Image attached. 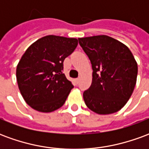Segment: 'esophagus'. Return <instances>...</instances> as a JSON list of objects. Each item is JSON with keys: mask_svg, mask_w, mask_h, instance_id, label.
Returning a JSON list of instances; mask_svg holds the SVG:
<instances>
[{"mask_svg": "<svg viewBox=\"0 0 149 149\" xmlns=\"http://www.w3.org/2000/svg\"><path fill=\"white\" fill-rule=\"evenodd\" d=\"M75 81H76V82H77V83H78V82H79V81H80V77L77 78V79H76Z\"/></svg>", "mask_w": 149, "mask_h": 149, "instance_id": "34e87169", "label": "esophagus"}]
</instances>
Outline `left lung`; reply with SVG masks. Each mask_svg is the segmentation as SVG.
<instances>
[{
  "instance_id": "obj_1",
  "label": "left lung",
  "mask_w": 149,
  "mask_h": 149,
  "mask_svg": "<svg viewBox=\"0 0 149 149\" xmlns=\"http://www.w3.org/2000/svg\"><path fill=\"white\" fill-rule=\"evenodd\" d=\"M78 40L93 70L92 84L83 93L84 103L100 115L118 112L136 83L137 63L132 53L123 43L106 35Z\"/></svg>"
}]
</instances>
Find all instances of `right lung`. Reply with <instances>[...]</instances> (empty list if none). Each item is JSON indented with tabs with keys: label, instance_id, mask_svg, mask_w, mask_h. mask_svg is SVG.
I'll return each instance as SVG.
<instances>
[{
	"label": "right lung",
	"instance_id": "add662e5",
	"mask_svg": "<svg viewBox=\"0 0 149 149\" xmlns=\"http://www.w3.org/2000/svg\"><path fill=\"white\" fill-rule=\"evenodd\" d=\"M78 45L76 38L49 35L33 43L17 66V81L25 102L33 109L51 112L65 104L71 89L63 62Z\"/></svg>",
	"mask_w": 149,
	"mask_h": 149
}]
</instances>
